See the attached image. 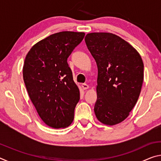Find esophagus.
Returning a JSON list of instances; mask_svg holds the SVG:
<instances>
[{"label": "esophagus", "mask_w": 161, "mask_h": 161, "mask_svg": "<svg viewBox=\"0 0 161 161\" xmlns=\"http://www.w3.org/2000/svg\"><path fill=\"white\" fill-rule=\"evenodd\" d=\"M81 87H82V89L84 90H85V89H87L89 88V85L86 84H81Z\"/></svg>", "instance_id": "esophagus-1"}]
</instances>
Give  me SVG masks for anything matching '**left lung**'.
Returning <instances> with one entry per match:
<instances>
[{
  "label": "left lung",
  "mask_w": 161,
  "mask_h": 161,
  "mask_svg": "<svg viewBox=\"0 0 161 161\" xmlns=\"http://www.w3.org/2000/svg\"><path fill=\"white\" fill-rule=\"evenodd\" d=\"M84 40L98 67L95 115L103 124L121 123L139 97L144 67L141 57L129 42L109 32L89 33Z\"/></svg>",
  "instance_id": "left-lung-1"
}]
</instances>
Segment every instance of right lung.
<instances>
[{
	"instance_id": "right-lung-1",
	"label": "right lung",
	"mask_w": 161,
	"mask_h": 161,
	"mask_svg": "<svg viewBox=\"0 0 161 161\" xmlns=\"http://www.w3.org/2000/svg\"><path fill=\"white\" fill-rule=\"evenodd\" d=\"M84 32L63 31L36 43L25 57L23 75L38 114L54 129L66 128L74 119L80 90L67 58L82 41Z\"/></svg>"
}]
</instances>
